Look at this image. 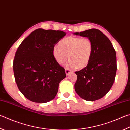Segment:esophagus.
Wrapping results in <instances>:
<instances>
[{
    "mask_svg": "<svg viewBox=\"0 0 130 130\" xmlns=\"http://www.w3.org/2000/svg\"><path fill=\"white\" fill-rule=\"evenodd\" d=\"M65 73H66V74L67 75H68L70 73H71L72 71H71V70H70V69H68V68H65Z\"/></svg>",
    "mask_w": 130,
    "mask_h": 130,
    "instance_id": "esophagus-1",
    "label": "esophagus"
}]
</instances>
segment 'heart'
Listing matches in <instances>:
<instances>
[{"instance_id": "heart-1", "label": "heart", "mask_w": 130, "mask_h": 130, "mask_svg": "<svg viewBox=\"0 0 130 130\" xmlns=\"http://www.w3.org/2000/svg\"><path fill=\"white\" fill-rule=\"evenodd\" d=\"M52 53L57 62L61 64L69 60L67 65L72 68L86 67L90 61L93 53V42L88 37H67L53 46Z\"/></svg>"}]
</instances>
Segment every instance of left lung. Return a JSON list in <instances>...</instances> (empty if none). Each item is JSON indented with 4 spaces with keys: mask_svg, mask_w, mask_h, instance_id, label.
Wrapping results in <instances>:
<instances>
[{
    "mask_svg": "<svg viewBox=\"0 0 130 130\" xmlns=\"http://www.w3.org/2000/svg\"><path fill=\"white\" fill-rule=\"evenodd\" d=\"M74 34L88 37L93 44V53L89 63L75 72L77 75L75 90L85 100H98L110 91L114 84L117 69L115 51L108 37L97 29Z\"/></svg>",
    "mask_w": 130,
    "mask_h": 130,
    "instance_id": "1",
    "label": "left lung"
}]
</instances>
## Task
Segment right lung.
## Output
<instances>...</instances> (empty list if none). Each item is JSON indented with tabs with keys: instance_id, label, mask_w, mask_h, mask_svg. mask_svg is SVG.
<instances>
[{
	"instance_id": "add662e5",
	"label": "right lung",
	"mask_w": 130,
	"mask_h": 130,
	"mask_svg": "<svg viewBox=\"0 0 130 130\" xmlns=\"http://www.w3.org/2000/svg\"><path fill=\"white\" fill-rule=\"evenodd\" d=\"M66 35L61 30L41 28L32 32L16 52L13 72L18 88L32 102L46 103L55 97L65 69L52 53L53 46Z\"/></svg>"
}]
</instances>
